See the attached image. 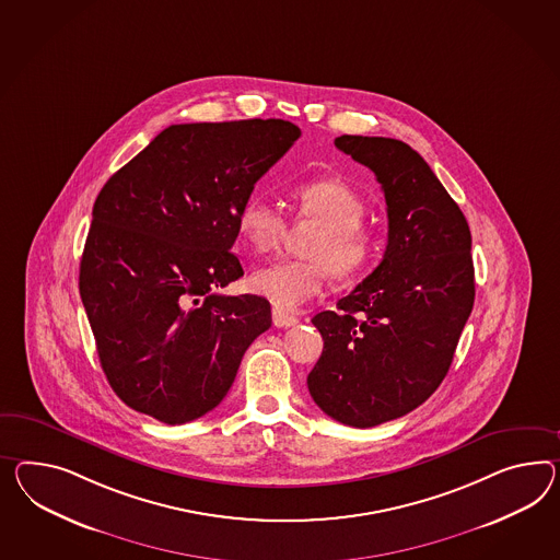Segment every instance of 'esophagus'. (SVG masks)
Masks as SVG:
<instances>
[{"mask_svg": "<svg viewBox=\"0 0 560 560\" xmlns=\"http://www.w3.org/2000/svg\"><path fill=\"white\" fill-rule=\"evenodd\" d=\"M273 325L280 327V329H287V327H294L299 323L296 316L288 315L282 308H273L272 311Z\"/></svg>", "mask_w": 560, "mask_h": 560, "instance_id": "obj_1", "label": "esophagus"}]
</instances>
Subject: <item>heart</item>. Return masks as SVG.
<instances>
[{
    "label": "heart",
    "mask_w": 560,
    "mask_h": 560,
    "mask_svg": "<svg viewBox=\"0 0 560 560\" xmlns=\"http://www.w3.org/2000/svg\"><path fill=\"white\" fill-rule=\"evenodd\" d=\"M292 205L302 221L318 223L302 254L306 258L278 259L252 273L249 287L280 308L294 311L323 292L330 272L353 278L375 258L377 242L361 225L365 205L358 192L339 180H311L292 190ZM237 231L256 254L276 249L287 221L282 213L261 199H249L240 209Z\"/></svg>",
    "instance_id": "obj_1"
}]
</instances>
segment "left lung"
<instances>
[{"mask_svg": "<svg viewBox=\"0 0 560 560\" xmlns=\"http://www.w3.org/2000/svg\"><path fill=\"white\" fill-rule=\"evenodd\" d=\"M387 205L384 259L313 325L323 353L306 384L316 406L355 429L412 412L441 386L474 311L471 231L431 166L392 138L341 136Z\"/></svg>", "mask_w": 560, "mask_h": 560, "instance_id": "1", "label": "left lung"}]
</instances>
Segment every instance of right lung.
Listing matches in <instances>:
<instances>
[{
	"instance_id": "add662e5",
	"label": "right lung",
	"mask_w": 560,
	"mask_h": 560,
	"mask_svg": "<svg viewBox=\"0 0 560 560\" xmlns=\"http://www.w3.org/2000/svg\"><path fill=\"white\" fill-rule=\"evenodd\" d=\"M299 138L284 119L171 126L101 188L79 290L107 382L136 412L207 415L270 329L266 299L215 290L244 276L240 209Z\"/></svg>"
}]
</instances>
